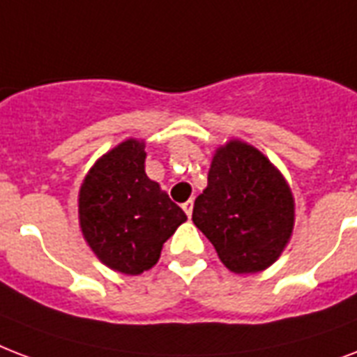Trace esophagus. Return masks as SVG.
Masks as SVG:
<instances>
[{
    "instance_id": "34e87169",
    "label": "esophagus",
    "mask_w": 357,
    "mask_h": 357,
    "mask_svg": "<svg viewBox=\"0 0 357 357\" xmlns=\"http://www.w3.org/2000/svg\"><path fill=\"white\" fill-rule=\"evenodd\" d=\"M181 208H183V211L187 213V217L190 219V215H192V200H187V202H185Z\"/></svg>"
}]
</instances>
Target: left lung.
I'll return each instance as SVG.
<instances>
[{
  "mask_svg": "<svg viewBox=\"0 0 357 357\" xmlns=\"http://www.w3.org/2000/svg\"><path fill=\"white\" fill-rule=\"evenodd\" d=\"M192 222L234 273H258L281 257L294 230V197L271 160L241 140L217 149Z\"/></svg>",
  "mask_w": 357,
  "mask_h": 357,
  "instance_id": "8db88e82",
  "label": "left lung"
}]
</instances>
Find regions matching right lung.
Returning a JSON list of instances; mask_svg holds the SVG:
<instances>
[{
  "mask_svg": "<svg viewBox=\"0 0 357 357\" xmlns=\"http://www.w3.org/2000/svg\"><path fill=\"white\" fill-rule=\"evenodd\" d=\"M146 144L125 140L100 157L78 192V219L95 257L125 275L157 264L187 215L144 170Z\"/></svg>",
  "mask_w": 357,
  "mask_h": 357,
  "instance_id": "obj_1",
  "label": "right lung"
}]
</instances>
